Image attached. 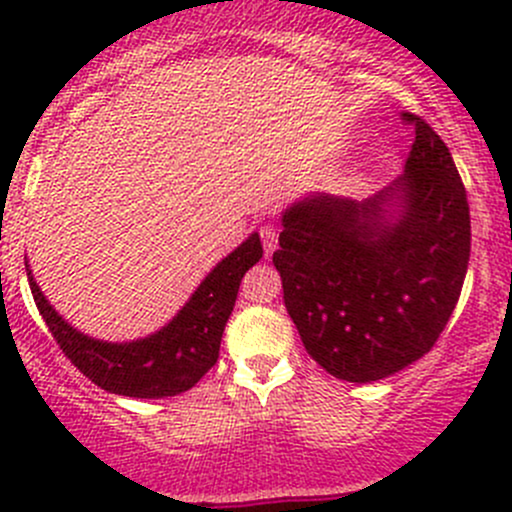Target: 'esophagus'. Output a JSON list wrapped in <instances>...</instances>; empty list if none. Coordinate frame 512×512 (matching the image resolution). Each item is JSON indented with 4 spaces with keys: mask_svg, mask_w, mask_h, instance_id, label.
Masks as SVG:
<instances>
[{
    "mask_svg": "<svg viewBox=\"0 0 512 512\" xmlns=\"http://www.w3.org/2000/svg\"><path fill=\"white\" fill-rule=\"evenodd\" d=\"M260 237H262V247H265V255H272V252H275V247H277V232H275V227L272 225H265L260 230Z\"/></svg>",
    "mask_w": 512,
    "mask_h": 512,
    "instance_id": "34e87169",
    "label": "esophagus"
}]
</instances>
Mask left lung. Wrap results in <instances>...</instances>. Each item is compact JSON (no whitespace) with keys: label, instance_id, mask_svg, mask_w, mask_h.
<instances>
[{"label":"left lung","instance_id":"8db88e82","mask_svg":"<svg viewBox=\"0 0 512 512\" xmlns=\"http://www.w3.org/2000/svg\"><path fill=\"white\" fill-rule=\"evenodd\" d=\"M406 173L369 200L314 195L282 218L272 255L307 354L342 381H379L446 329L471 257V210L448 146L416 113ZM401 199L396 224L385 210Z\"/></svg>","mask_w":512,"mask_h":512}]
</instances>
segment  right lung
Returning <instances> with one entry per match:
<instances>
[{
	"label": "right lung",
	"mask_w": 512,
	"mask_h": 512,
	"mask_svg": "<svg viewBox=\"0 0 512 512\" xmlns=\"http://www.w3.org/2000/svg\"><path fill=\"white\" fill-rule=\"evenodd\" d=\"M260 257L262 245L255 232L232 255L218 262L168 327L126 344L98 342L76 332L51 309L29 270L27 277L36 309L44 317L51 337L86 379L111 394L165 399L193 389L213 369L242 277L260 262Z\"/></svg>",
	"instance_id": "obj_1"
}]
</instances>
